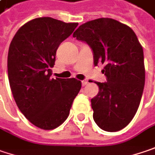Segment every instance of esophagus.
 I'll return each mask as SVG.
<instances>
[{
  "label": "esophagus",
  "mask_w": 155,
  "mask_h": 155,
  "mask_svg": "<svg viewBox=\"0 0 155 155\" xmlns=\"http://www.w3.org/2000/svg\"><path fill=\"white\" fill-rule=\"evenodd\" d=\"M87 83H88V82L86 81V80H83V81H82V85H83V86H85V85L87 84Z\"/></svg>",
  "instance_id": "1"
}]
</instances>
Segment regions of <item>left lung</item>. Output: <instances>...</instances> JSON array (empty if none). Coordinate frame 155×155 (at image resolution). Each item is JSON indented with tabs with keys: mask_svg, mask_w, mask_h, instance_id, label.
<instances>
[{
	"mask_svg": "<svg viewBox=\"0 0 155 155\" xmlns=\"http://www.w3.org/2000/svg\"><path fill=\"white\" fill-rule=\"evenodd\" d=\"M73 37L89 45L94 65L104 64L102 72L107 82H95L98 93L91 100L93 120L104 131H120L134 119L142 97L145 85L142 46L131 28L111 18L82 24Z\"/></svg>",
	"mask_w": 155,
	"mask_h": 155,
	"instance_id": "left-lung-1",
	"label": "left lung"
}]
</instances>
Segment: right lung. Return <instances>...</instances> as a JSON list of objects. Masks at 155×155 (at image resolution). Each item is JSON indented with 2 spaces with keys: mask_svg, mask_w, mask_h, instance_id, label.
Returning a JSON list of instances; mask_svg holds the SVG:
<instances>
[{
  "mask_svg": "<svg viewBox=\"0 0 155 155\" xmlns=\"http://www.w3.org/2000/svg\"><path fill=\"white\" fill-rule=\"evenodd\" d=\"M78 25L36 18L20 28L10 43L8 75L12 94L26 119L41 129L63 124L81 89V82L75 78H51L59 45Z\"/></svg>",
  "mask_w": 155,
  "mask_h": 155,
  "instance_id": "add662e5",
  "label": "right lung"
}]
</instances>
